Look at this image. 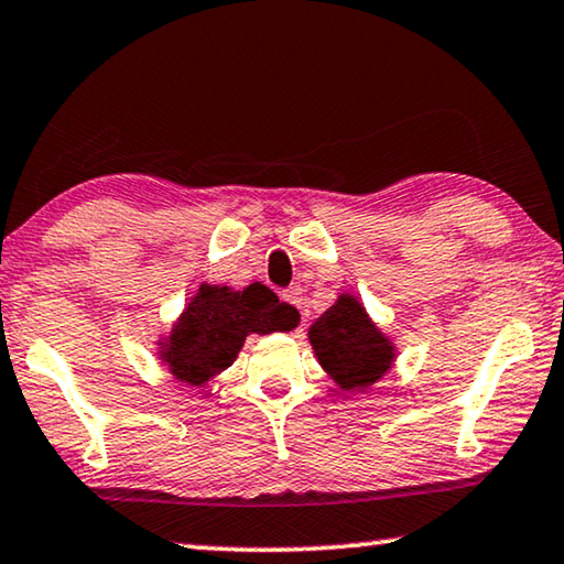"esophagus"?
I'll list each match as a JSON object with an SVG mask.
<instances>
[{
	"mask_svg": "<svg viewBox=\"0 0 564 564\" xmlns=\"http://www.w3.org/2000/svg\"><path fill=\"white\" fill-rule=\"evenodd\" d=\"M280 297L284 300V302H290V305H294V307H302V290L300 288H290V290H284Z\"/></svg>",
	"mask_w": 564,
	"mask_h": 564,
	"instance_id": "1",
	"label": "esophagus"
}]
</instances>
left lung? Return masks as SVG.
Instances as JSON below:
<instances>
[{
  "mask_svg": "<svg viewBox=\"0 0 564 564\" xmlns=\"http://www.w3.org/2000/svg\"><path fill=\"white\" fill-rule=\"evenodd\" d=\"M307 337L317 362L343 391H362L393 368L395 345L355 294H337L335 305L310 325Z\"/></svg>",
  "mask_w": 564,
  "mask_h": 564,
  "instance_id": "1",
  "label": "left lung"
}]
</instances>
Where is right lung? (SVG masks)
Listing matches in <instances>:
<instances>
[{
    "instance_id": "right-lung-1",
    "label": "right lung",
    "mask_w": 564,
    "mask_h": 564,
    "mask_svg": "<svg viewBox=\"0 0 564 564\" xmlns=\"http://www.w3.org/2000/svg\"><path fill=\"white\" fill-rule=\"evenodd\" d=\"M297 323L300 312L264 284L245 290L202 284L171 333L159 340V360L181 383L204 386L237 360L247 335L288 333Z\"/></svg>"
}]
</instances>
